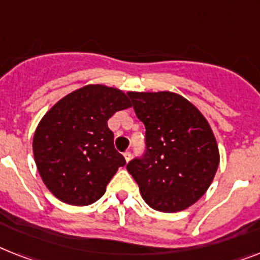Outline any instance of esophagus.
I'll return each mask as SVG.
<instances>
[{
  "instance_id": "34e87169",
  "label": "esophagus",
  "mask_w": 260,
  "mask_h": 260,
  "mask_svg": "<svg viewBox=\"0 0 260 260\" xmlns=\"http://www.w3.org/2000/svg\"><path fill=\"white\" fill-rule=\"evenodd\" d=\"M123 156H125L126 162H128V160L132 159V153H130V151H125V153H123Z\"/></svg>"
}]
</instances>
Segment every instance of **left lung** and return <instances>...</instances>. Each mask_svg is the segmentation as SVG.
<instances>
[{
    "label": "left lung",
    "instance_id": "left-lung-1",
    "mask_svg": "<svg viewBox=\"0 0 260 260\" xmlns=\"http://www.w3.org/2000/svg\"><path fill=\"white\" fill-rule=\"evenodd\" d=\"M130 98L146 127V153L130 160L127 171L151 209H187L207 191L219 166V149L209 122L177 93L132 91Z\"/></svg>",
    "mask_w": 260,
    "mask_h": 260
}]
</instances>
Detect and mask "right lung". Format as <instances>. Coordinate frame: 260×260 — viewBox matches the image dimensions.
<instances>
[{
	"label": "right lung",
	"instance_id": "add662e5",
	"mask_svg": "<svg viewBox=\"0 0 260 260\" xmlns=\"http://www.w3.org/2000/svg\"><path fill=\"white\" fill-rule=\"evenodd\" d=\"M130 93L87 85L59 100L42 117L33 137V154L45 186L73 206L94 203L126 160L114 147L107 121L132 107Z\"/></svg>",
	"mask_w": 260,
	"mask_h": 260
}]
</instances>
